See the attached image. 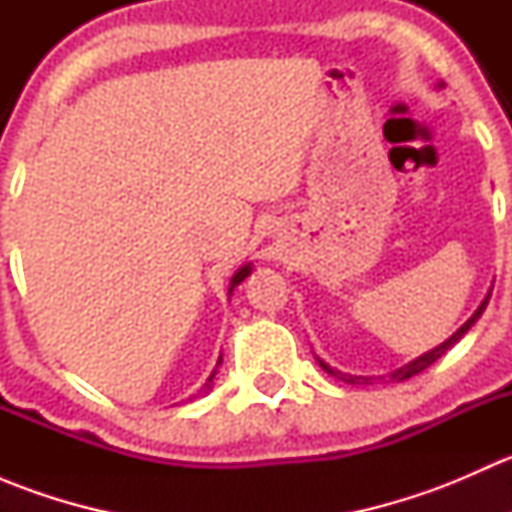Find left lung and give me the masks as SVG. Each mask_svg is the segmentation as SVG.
I'll return each instance as SVG.
<instances>
[{
	"instance_id": "obj_1",
	"label": "left lung",
	"mask_w": 512,
	"mask_h": 512,
	"mask_svg": "<svg viewBox=\"0 0 512 512\" xmlns=\"http://www.w3.org/2000/svg\"><path fill=\"white\" fill-rule=\"evenodd\" d=\"M488 299H490V292H488V297H485V299H483V304H480V307L476 309V314H473V317H471V319H468V322H466V324H463V327H461V329H458V332H456V334H453V337H451V339H446V342H443V344H441V347L431 349V352H428V354L418 356V359H416V361H411V364H406V366H401V369H396V371H394V374H391V376H389V379H391V381H404V379H411V376L421 374V371H423V369H428V366H431V364H433V361H438V359H441V356H443V354H446V352H448V349H451V347H453V344H456V342H458V339H461V337H463V334H466V332H468V329H471V327H473V324H476V319L480 317V314H483V312H485V307H488ZM319 364H322V369H324V371H327V374L337 376V379L347 381V384H366V381H371V379H364V376H352V374H342V371H334V369H329V366H327V364H324V361H319Z\"/></svg>"
}]
</instances>
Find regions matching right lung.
I'll return each instance as SVG.
<instances>
[{
    "instance_id": "1",
    "label": "right lung",
    "mask_w": 512,
    "mask_h": 512,
    "mask_svg": "<svg viewBox=\"0 0 512 512\" xmlns=\"http://www.w3.org/2000/svg\"><path fill=\"white\" fill-rule=\"evenodd\" d=\"M247 275H250V265H245V267H242V270H240V272H237V275H235V277H232V282H230V292H232V287H237V285H240V282H242V280H245V277H247ZM220 361H223V359H220ZM220 361H218V366H220ZM218 366H215V371H213V374H210L208 384H210V381H213V379H215V374H218ZM208 384H205V386H208Z\"/></svg>"
}]
</instances>
